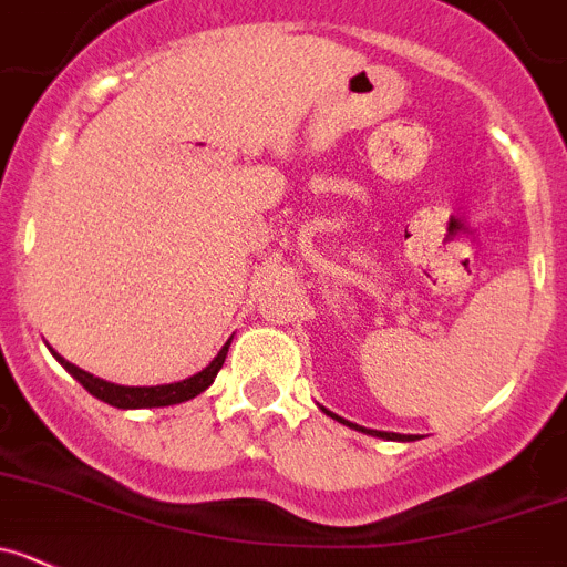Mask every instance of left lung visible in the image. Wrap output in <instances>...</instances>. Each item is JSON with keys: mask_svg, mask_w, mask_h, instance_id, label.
I'll return each instance as SVG.
<instances>
[{"mask_svg": "<svg viewBox=\"0 0 567 567\" xmlns=\"http://www.w3.org/2000/svg\"><path fill=\"white\" fill-rule=\"evenodd\" d=\"M358 427V425H355ZM358 431H361V427H358ZM372 433V431H369ZM374 436H380V439H396V442H400V439H403V442H411V439H416V436H403V433H385V431H374Z\"/></svg>", "mask_w": 567, "mask_h": 567, "instance_id": "1", "label": "left lung"}]
</instances>
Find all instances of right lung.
<instances>
[{
  "label": "right lung",
  "instance_id": "right-lung-1",
  "mask_svg": "<svg viewBox=\"0 0 567 567\" xmlns=\"http://www.w3.org/2000/svg\"><path fill=\"white\" fill-rule=\"evenodd\" d=\"M229 343L231 341H226V347L220 349L218 358H215L204 372L193 374V378L182 380V383H167V385H116V383H109V380H100L94 378V374L83 372V369H78L75 363L63 361L61 355L55 358L63 363V369H66L72 378L81 380V385L89 391V394H94L97 400H103V403L114 405V409H158V405H176V403H184V400H193V396H198L200 391L209 389L212 380L218 378L220 367H224Z\"/></svg>",
  "mask_w": 567,
  "mask_h": 567
}]
</instances>
